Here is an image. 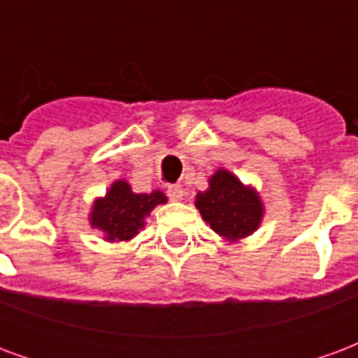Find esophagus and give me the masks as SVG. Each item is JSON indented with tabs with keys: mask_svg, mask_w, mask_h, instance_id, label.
<instances>
[{
	"mask_svg": "<svg viewBox=\"0 0 358 358\" xmlns=\"http://www.w3.org/2000/svg\"><path fill=\"white\" fill-rule=\"evenodd\" d=\"M169 197H171L172 201H182V197H184V187L180 186V184H172L169 186Z\"/></svg>",
	"mask_w": 358,
	"mask_h": 358,
	"instance_id": "34e87169",
	"label": "esophagus"
}]
</instances>
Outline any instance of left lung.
<instances>
[{"label":"left lung","mask_w":358,"mask_h":358,"mask_svg":"<svg viewBox=\"0 0 358 358\" xmlns=\"http://www.w3.org/2000/svg\"><path fill=\"white\" fill-rule=\"evenodd\" d=\"M203 220L228 241H238L255 232L263 220V201L251 186L241 184L230 171L218 169L209 187L195 197Z\"/></svg>","instance_id":"obj_1"}]
</instances>
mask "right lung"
<instances>
[{
    "instance_id": "right-lung-1",
    "label": "right lung",
    "mask_w": 358,
    "mask_h": 358,
    "mask_svg": "<svg viewBox=\"0 0 358 358\" xmlns=\"http://www.w3.org/2000/svg\"><path fill=\"white\" fill-rule=\"evenodd\" d=\"M161 203H166L163 192L134 194L128 182L117 180L110 184L105 197L94 201L90 224L101 230L107 241H128L145 226V217Z\"/></svg>"
}]
</instances>
